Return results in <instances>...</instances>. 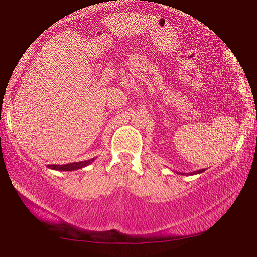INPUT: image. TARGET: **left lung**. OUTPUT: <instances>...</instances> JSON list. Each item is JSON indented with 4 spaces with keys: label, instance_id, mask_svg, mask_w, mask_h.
I'll use <instances>...</instances> for the list:
<instances>
[{
    "label": "left lung",
    "instance_id": "left-lung-1",
    "mask_svg": "<svg viewBox=\"0 0 257 257\" xmlns=\"http://www.w3.org/2000/svg\"><path fill=\"white\" fill-rule=\"evenodd\" d=\"M205 171V168L204 170H199V171H194V172H191V173H180L181 175H194V174H199V173H203V172Z\"/></svg>",
    "mask_w": 257,
    "mask_h": 257
}]
</instances>
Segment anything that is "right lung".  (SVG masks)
<instances>
[{"mask_svg":"<svg viewBox=\"0 0 257 257\" xmlns=\"http://www.w3.org/2000/svg\"><path fill=\"white\" fill-rule=\"evenodd\" d=\"M96 158L90 159V160H85V161H78V162H71V164H66V165H47L48 168L51 170H56V171H74V170H79V168H83L85 166H89L90 164H92L95 161Z\"/></svg>","mask_w":257,"mask_h":257,"instance_id":"right-lung-1","label":"right lung"}]
</instances>
